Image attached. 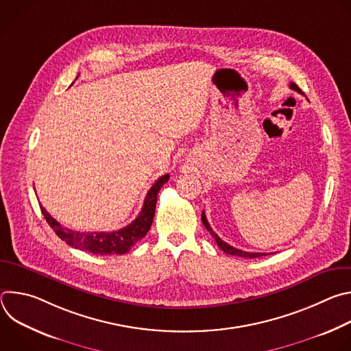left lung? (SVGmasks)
<instances>
[{"mask_svg":"<svg viewBox=\"0 0 351 351\" xmlns=\"http://www.w3.org/2000/svg\"><path fill=\"white\" fill-rule=\"evenodd\" d=\"M290 88L291 90H294V91H297V93H300V94H303V91L300 90V87L295 84V83H290ZM202 219H203V223H204V226H206V229L213 234V237L215 239V241H217V244L219 245V248L222 250V252H225L226 254H230V256H237V257H244V258H258V257H263V256H267L265 253H248V252H243V250H239V248H234L233 245H230V244H228V243H225L217 233H214V230L211 229V226H210V223H208V221H207V217H206V214H204V211H203V214H202Z\"/></svg>","mask_w":351,"mask_h":351,"instance_id":"8db88e82","label":"left lung"}]
</instances>
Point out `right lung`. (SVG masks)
I'll use <instances>...</instances> for the list:
<instances>
[{"label": "right lung", "mask_w": 351, "mask_h": 351, "mask_svg": "<svg viewBox=\"0 0 351 351\" xmlns=\"http://www.w3.org/2000/svg\"><path fill=\"white\" fill-rule=\"evenodd\" d=\"M168 180H169V175L161 176L153 184V187L148 190L138 217L128 226L115 232L72 230L69 228L62 226L60 222H57L44 210L43 206H40V208L48 225L54 229L57 236L61 240H64L66 244L75 248L83 250V252H88L91 254H98V256L119 254L121 256L128 253L138 240H141L147 234L149 228H152L154 214H156V206H157V194Z\"/></svg>", "instance_id": "right-lung-1"}]
</instances>
